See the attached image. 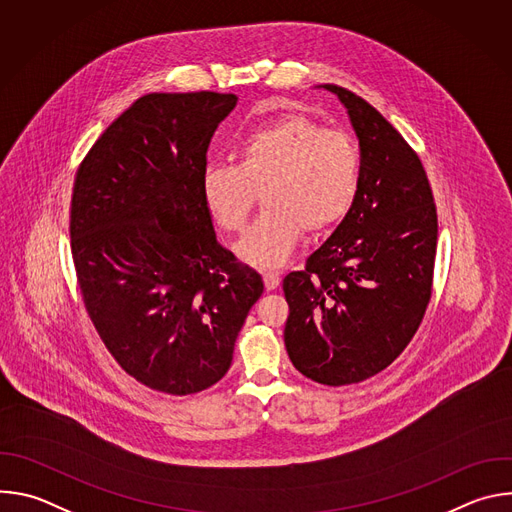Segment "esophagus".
<instances>
[{
	"instance_id": "esophagus-1",
	"label": "esophagus",
	"mask_w": 512,
	"mask_h": 512,
	"mask_svg": "<svg viewBox=\"0 0 512 512\" xmlns=\"http://www.w3.org/2000/svg\"><path fill=\"white\" fill-rule=\"evenodd\" d=\"M263 281H265V287H267V289H277L281 279H279V273H277V271L269 269V271L263 273Z\"/></svg>"
}]
</instances>
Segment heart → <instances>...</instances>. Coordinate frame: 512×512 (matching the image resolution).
<instances>
[{
	"label": "heart",
	"mask_w": 512,
	"mask_h": 512,
	"mask_svg": "<svg viewBox=\"0 0 512 512\" xmlns=\"http://www.w3.org/2000/svg\"><path fill=\"white\" fill-rule=\"evenodd\" d=\"M235 160L206 164L202 196L214 221L237 233L261 192L265 210L235 247L243 261L261 267L283 265L302 231L322 233L344 218L362 178L354 139L298 113L247 129Z\"/></svg>",
	"instance_id": "obj_1"
}]
</instances>
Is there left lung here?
Wrapping results in <instances>:
<instances>
[{
  "label": "left lung",
  "instance_id": "obj_1",
  "mask_svg": "<svg viewBox=\"0 0 512 512\" xmlns=\"http://www.w3.org/2000/svg\"><path fill=\"white\" fill-rule=\"evenodd\" d=\"M324 89L348 111L362 178L330 239L283 279V338L304 377L342 387L387 369L417 332L431 298L437 212L403 135L358 95Z\"/></svg>",
  "mask_w": 512,
  "mask_h": 512
}]
</instances>
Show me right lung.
I'll return each instance as SVG.
<instances>
[{"instance_id": "add662e5", "label": "right lung", "mask_w": 512, "mask_h": 512, "mask_svg": "<svg viewBox=\"0 0 512 512\" xmlns=\"http://www.w3.org/2000/svg\"><path fill=\"white\" fill-rule=\"evenodd\" d=\"M237 95L150 93L95 141L70 200V249L89 318L119 367L168 395L221 381L263 294L216 241L202 196L212 133Z\"/></svg>"}]
</instances>
